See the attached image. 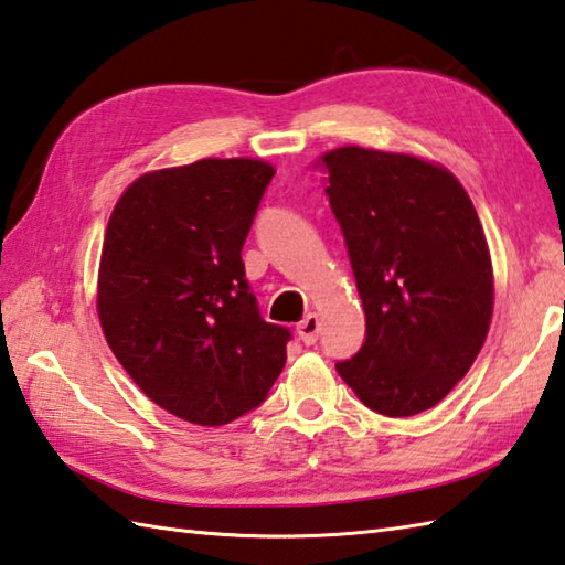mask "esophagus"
I'll return each instance as SVG.
<instances>
[{
	"label": "esophagus",
	"mask_w": 565,
	"mask_h": 565,
	"mask_svg": "<svg viewBox=\"0 0 565 565\" xmlns=\"http://www.w3.org/2000/svg\"><path fill=\"white\" fill-rule=\"evenodd\" d=\"M296 333L306 342V345H316L318 333H320V318L316 313H308L301 323L296 326Z\"/></svg>",
	"instance_id": "1"
}]
</instances>
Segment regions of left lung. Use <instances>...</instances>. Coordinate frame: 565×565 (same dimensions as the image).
I'll list each match as a JSON object with an SVG mask.
<instances>
[{"label":"left lung","mask_w":565,"mask_h":565,"mask_svg":"<svg viewBox=\"0 0 565 565\" xmlns=\"http://www.w3.org/2000/svg\"><path fill=\"white\" fill-rule=\"evenodd\" d=\"M320 161L367 323L358 355L335 370L372 412L422 414L488 338L494 284L480 217L438 163L362 147Z\"/></svg>","instance_id":"8db88e82"}]
</instances>
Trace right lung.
Returning <instances> with one entry per match:
<instances>
[{
  "label": "right lung",
  "instance_id": "right-lung-1",
  "mask_svg": "<svg viewBox=\"0 0 565 565\" xmlns=\"http://www.w3.org/2000/svg\"><path fill=\"white\" fill-rule=\"evenodd\" d=\"M274 173L254 159L151 171L109 215L99 326L139 390L183 422H235L284 370L291 330L262 318L242 262Z\"/></svg>",
  "mask_w": 565,
  "mask_h": 565
}]
</instances>
